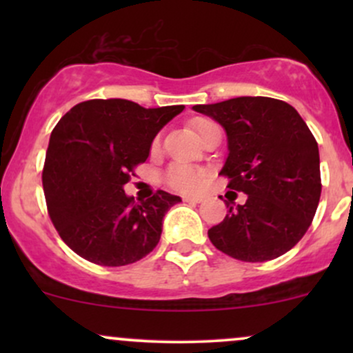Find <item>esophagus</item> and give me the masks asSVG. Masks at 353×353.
<instances>
[{"label": "esophagus", "mask_w": 353, "mask_h": 353, "mask_svg": "<svg viewBox=\"0 0 353 353\" xmlns=\"http://www.w3.org/2000/svg\"><path fill=\"white\" fill-rule=\"evenodd\" d=\"M184 201L190 202V204H199V202L204 201V197H201V196H185Z\"/></svg>", "instance_id": "1"}]
</instances>
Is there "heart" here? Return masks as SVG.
Here are the masks:
<instances>
[{
	"label": "heart",
	"instance_id": "b5f03b06",
	"mask_svg": "<svg viewBox=\"0 0 353 353\" xmlns=\"http://www.w3.org/2000/svg\"><path fill=\"white\" fill-rule=\"evenodd\" d=\"M210 123L208 119H201L197 121L196 124V131L202 132V129L208 128ZM165 181L171 188L177 189V190H196L199 189L205 181V171L204 169L194 168V165H188V164H172L171 168L168 169V174H165Z\"/></svg>",
	"mask_w": 353,
	"mask_h": 353
}]
</instances>
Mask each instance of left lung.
I'll list each match as a JSON object with an SVG mask.
<instances>
[{
  "mask_svg": "<svg viewBox=\"0 0 353 353\" xmlns=\"http://www.w3.org/2000/svg\"><path fill=\"white\" fill-rule=\"evenodd\" d=\"M192 109L225 129L221 174L229 189L247 194L244 204L228 202V216L209 229L210 242L244 262L285 254L310 228L322 192L319 145L305 121L290 104L264 96Z\"/></svg>",
  "mask_w": 353,
  "mask_h": 353,
  "instance_id": "left-lung-1",
  "label": "left lung"
}]
</instances>
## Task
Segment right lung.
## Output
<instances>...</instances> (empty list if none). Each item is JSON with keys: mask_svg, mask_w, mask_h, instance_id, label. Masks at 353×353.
<instances>
[{"mask_svg": "<svg viewBox=\"0 0 353 353\" xmlns=\"http://www.w3.org/2000/svg\"><path fill=\"white\" fill-rule=\"evenodd\" d=\"M182 109L91 99L71 108L52 129L43 169L48 212L61 239L81 257L119 267L157 245L165 212L181 197L157 190L136 204L124 184L149 157L157 132Z\"/></svg>", "mask_w": 353, "mask_h": 353, "instance_id": "1", "label": "right lung"}]
</instances>
